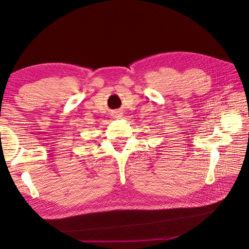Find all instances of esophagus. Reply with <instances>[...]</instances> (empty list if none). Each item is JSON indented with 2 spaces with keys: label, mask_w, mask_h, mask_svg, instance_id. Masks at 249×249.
<instances>
[{
  "label": "esophagus",
  "mask_w": 249,
  "mask_h": 249,
  "mask_svg": "<svg viewBox=\"0 0 249 249\" xmlns=\"http://www.w3.org/2000/svg\"><path fill=\"white\" fill-rule=\"evenodd\" d=\"M113 118L114 119L122 118V113L120 112V111H114V112H113Z\"/></svg>",
  "instance_id": "esophagus-1"
}]
</instances>
